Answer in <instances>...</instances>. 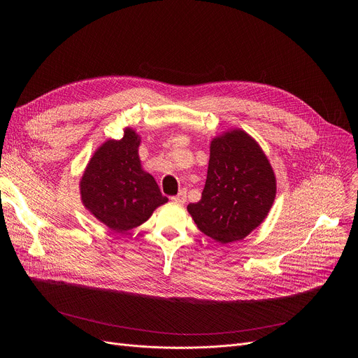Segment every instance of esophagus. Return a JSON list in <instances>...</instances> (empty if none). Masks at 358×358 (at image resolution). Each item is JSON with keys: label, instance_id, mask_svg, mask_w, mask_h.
<instances>
[{"label": "esophagus", "instance_id": "34e87169", "mask_svg": "<svg viewBox=\"0 0 358 358\" xmlns=\"http://www.w3.org/2000/svg\"><path fill=\"white\" fill-rule=\"evenodd\" d=\"M170 199H171L174 203H180V206H181V203H184V202L187 201V194H185V191H180L178 195H174V196H171Z\"/></svg>", "mask_w": 358, "mask_h": 358}]
</instances>
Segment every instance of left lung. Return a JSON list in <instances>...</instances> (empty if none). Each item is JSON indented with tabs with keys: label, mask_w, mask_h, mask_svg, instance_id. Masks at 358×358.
I'll use <instances>...</instances> for the list:
<instances>
[{
	"label": "left lung",
	"mask_w": 358,
	"mask_h": 358,
	"mask_svg": "<svg viewBox=\"0 0 358 358\" xmlns=\"http://www.w3.org/2000/svg\"><path fill=\"white\" fill-rule=\"evenodd\" d=\"M276 196V178L265 152L235 129L211 141L206 187L187 207L198 229L220 243L241 241L266 218Z\"/></svg>",
	"instance_id": "1"
}]
</instances>
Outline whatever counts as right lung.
Here are the masks:
<instances>
[{"label": "right lung", "instance_id": "add662e5", "mask_svg": "<svg viewBox=\"0 0 358 358\" xmlns=\"http://www.w3.org/2000/svg\"><path fill=\"white\" fill-rule=\"evenodd\" d=\"M138 145L140 136L126 127L120 140H108L94 151L80 178L85 208L115 232L141 225L169 201L141 169Z\"/></svg>", "mask_w": 358, "mask_h": 358}]
</instances>
